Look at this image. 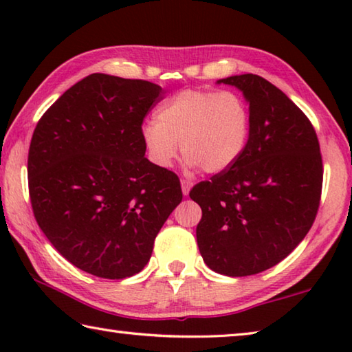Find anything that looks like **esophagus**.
<instances>
[{
	"label": "esophagus",
	"mask_w": 352,
	"mask_h": 352,
	"mask_svg": "<svg viewBox=\"0 0 352 352\" xmlns=\"http://www.w3.org/2000/svg\"><path fill=\"white\" fill-rule=\"evenodd\" d=\"M190 188H192V182H189V180H182V192H183V195H189V190H190Z\"/></svg>",
	"instance_id": "1"
}]
</instances>
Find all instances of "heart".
<instances>
[{
    "mask_svg": "<svg viewBox=\"0 0 352 352\" xmlns=\"http://www.w3.org/2000/svg\"><path fill=\"white\" fill-rule=\"evenodd\" d=\"M252 118L245 100L233 91L183 90L160 107L141 135L151 160L169 168L178 142L188 169L220 174L239 162L250 138Z\"/></svg>",
    "mask_w": 352,
    "mask_h": 352,
    "instance_id": "heart-1",
    "label": "heart"
}]
</instances>
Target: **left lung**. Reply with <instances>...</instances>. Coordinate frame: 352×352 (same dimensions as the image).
Here are the masks:
<instances>
[{
	"instance_id": "8db88e82",
	"label": "left lung",
	"mask_w": 352,
	"mask_h": 352,
	"mask_svg": "<svg viewBox=\"0 0 352 352\" xmlns=\"http://www.w3.org/2000/svg\"><path fill=\"white\" fill-rule=\"evenodd\" d=\"M247 100L252 127L233 168L195 184V230L205 264L226 276L256 275L294 252L317 216L323 183L317 133L305 113L264 77L219 79Z\"/></svg>"
}]
</instances>
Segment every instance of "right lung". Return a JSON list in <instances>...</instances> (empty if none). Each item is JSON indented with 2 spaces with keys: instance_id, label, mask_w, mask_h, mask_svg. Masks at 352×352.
Returning a JSON list of instances; mask_svg holds the SVG:
<instances>
[{
  "instance_id": "right-lung-1",
  "label": "right lung",
  "mask_w": 352,
  "mask_h": 352,
  "mask_svg": "<svg viewBox=\"0 0 352 352\" xmlns=\"http://www.w3.org/2000/svg\"><path fill=\"white\" fill-rule=\"evenodd\" d=\"M147 80L94 73L65 91L37 124L28 158L35 220L77 269L133 276L183 199L178 177L144 157L142 119L162 99Z\"/></svg>"
}]
</instances>
